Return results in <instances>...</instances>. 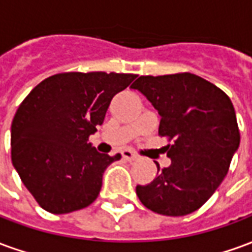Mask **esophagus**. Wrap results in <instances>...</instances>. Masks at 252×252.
I'll use <instances>...</instances> for the list:
<instances>
[{"instance_id":"34e87169","label":"esophagus","mask_w":252,"mask_h":252,"mask_svg":"<svg viewBox=\"0 0 252 252\" xmlns=\"http://www.w3.org/2000/svg\"><path fill=\"white\" fill-rule=\"evenodd\" d=\"M121 155H123V158L126 159V160H128V162H133V160H136V159L139 158L136 154L133 153V151H131V150H124V151L121 153Z\"/></svg>"}]
</instances>
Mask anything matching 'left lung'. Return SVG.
<instances>
[{"label": "left lung", "mask_w": 252, "mask_h": 252, "mask_svg": "<svg viewBox=\"0 0 252 252\" xmlns=\"http://www.w3.org/2000/svg\"><path fill=\"white\" fill-rule=\"evenodd\" d=\"M160 115L159 136L167 137L171 159L136 194L150 211L185 216L200 209L216 191L240 143L231 99L216 85L190 72L142 75L131 86Z\"/></svg>", "instance_id": "left-lung-1"}]
</instances>
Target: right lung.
<instances>
[{
    "instance_id": "obj_1",
    "label": "right lung",
    "mask_w": 252,
    "mask_h": 252,
    "mask_svg": "<svg viewBox=\"0 0 252 252\" xmlns=\"http://www.w3.org/2000/svg\"><path fill=\"white\" fill-rule=\"evenodd\" d=\"M136 74L61 72L41 81L12 121V163L36 202L63 215L98 197L102 174L120 154H99L89 136L104 123L116 94Z\"/></svg>"
}]
</instances>
